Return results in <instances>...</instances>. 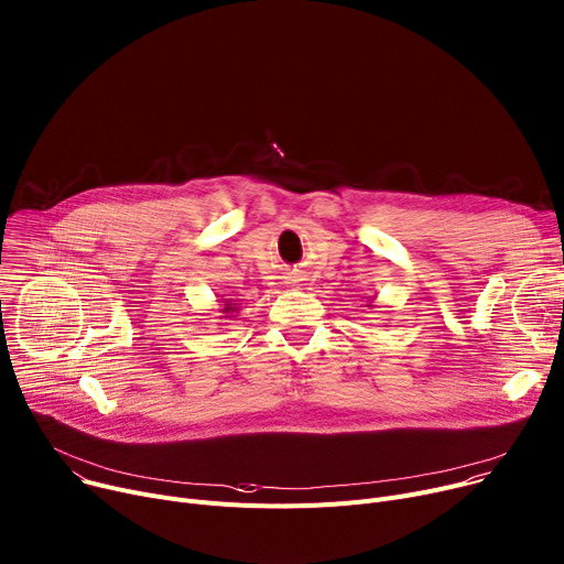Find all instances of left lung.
<instances>
[{
	"label": "left lung",
	"instance_id": "obj_1",
	"mask_svg": "<svg viewBox=\"0 0 564 564\" xmlns=\"http://www.w3.org/2000/svg\"><path fill=\"white\" fill-rule=\"evenodd\" d=\"M367 306H371V296H367Z\"/></svg>",
	"mask_w": 564,
	"mask_h": 564
}]
</instances>
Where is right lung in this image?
<instances>
[{
  "instance_id": "add662e5",
  "label": "right lung",
  "mask_w": 564,
  "mask_h": 564,
  "mask_svg": "<svg viewBox=\"0 0 564 564\" xmlns=\"http://www.w3.org/2000/svg\"><path fill=\"white\" fill-rule=\"evenodd\" d=\"M238 311H240L238 304H231V299H219V313L234 315V313H238Z\"/></svg>"
}]
</instances>
